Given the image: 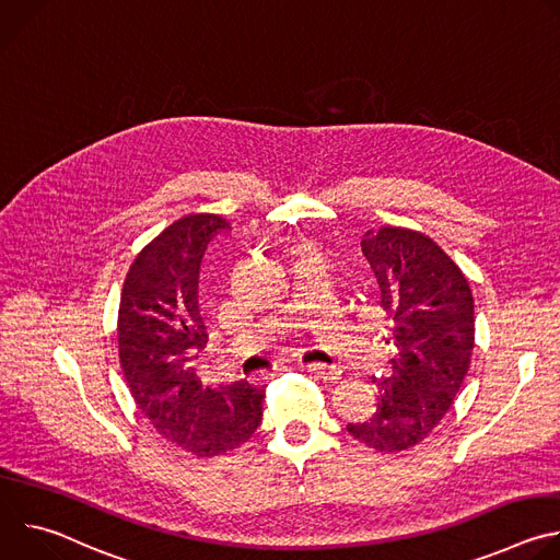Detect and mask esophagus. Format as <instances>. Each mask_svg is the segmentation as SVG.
I'll return each mask as SVG.
<instances>
[{
    "instance_id": "obj_1",
    "label": "esophagus",
    "mask_w": 560,
    "mask_h": 560,
    "mask_svg": "<svg viewBox=\"0 0 560 560\" xmlns=\"http://www.w3.org/2000/svg\"><path fill=\"white\" fill-rule=\"evenodd\" d=\"M310 374L324 378V381H337L341 376V370L337 365H326V363H305L303 365Z\"/></svg>"
}]
</instances>
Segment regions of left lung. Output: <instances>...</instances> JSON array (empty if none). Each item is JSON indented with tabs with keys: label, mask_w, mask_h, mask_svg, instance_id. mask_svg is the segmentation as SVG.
Wrapping results in <instances>:
<instances>
[{
	"label": "left lung",
	"mask_w": 560,
	"mask_h": 560,
	"mask_svg": "<svg viewBox=\"0 0 560 560\" xmlns=\"http://www.w3.org/2000/svg\"><path fill=\"white\" fill-rule=\"evenodd\" d=\"M361 250L376 277L394 346L374 417L348 432L378 452L423 441L445 417L474 348V299L458 266L430 236L406 228L368 230Z\"/></svg>",
	"instance_id": "left-lung-1"
}]
</instances>
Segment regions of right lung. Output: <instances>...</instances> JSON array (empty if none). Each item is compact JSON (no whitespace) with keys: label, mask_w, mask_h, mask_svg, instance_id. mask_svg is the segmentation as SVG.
Returning a JSON list of instances; mask_svg holds the SVG:
<instances>
[{"label":"right lung","mask_w":560,"mask_h":560,"mask_svg":"<svg viewBox=\"0 0 560 560\" xmlns=\"http://www.w3.org/2000/svg\"><path fill=\"white\" fill-rule=\"evenodd\" d=\"M223 230L228 223L217 214L168 225L132 261L119 303V359L137 408L159 434L197 456L238 447L264 417V387L246 378L208 387L192 363L208 341L201 259Z\"/></svg>","instance_id":"add662e5"}]
</instances>
